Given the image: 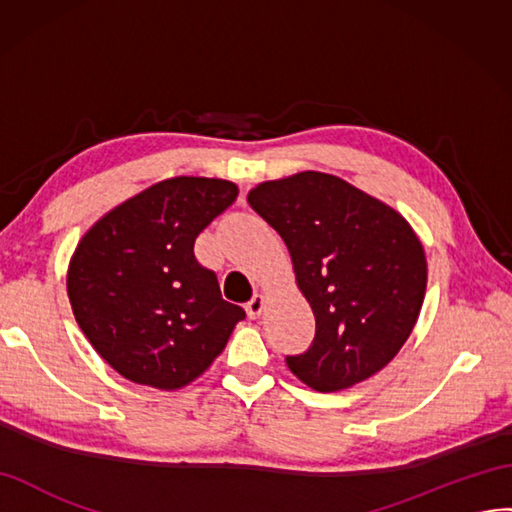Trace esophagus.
Returning <instances> with one entry per match:
<instances>
[{
    "mask_svg": "<svg viewBox=\"0 0 512 512\" xmlns=\"http://www.w3.org/2000/svg\"><path fill=\"white\" fill-rule=\"evenodd\" d=\"M245 310H247V316H250V319H258V316L262 314V310H265V297L254 295L250 301H247Z\"/></svg>",
    "mask_w": 512,
    "mask_h": 512,
    "instance_id": "obj_1",
    "label": "esophagus"
}]
</instances>
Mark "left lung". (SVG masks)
<instances>
[{"label":"left lung","instance_id":"1","mask_svg":"<svg viewBox=\"0 0 512 512\" xmlns=\"http://www.w3.org/2000/svg\"><path fill=\"white\" fill-rule=\"evenodd\" d=\"M247 202L284 239L316 319L308 351L286 357L290 372L338 392L390 364L426 290L424 247L407 219L323 172L260 183Z\"/></svg>","mask_w":512,"mask_h":512}]
</instances>
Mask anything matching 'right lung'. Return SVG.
<instances>
[{"label":"right lung","mask_w":512,"mask_h":512,"mask_svg":"<svg viewBox=\"0 0 512 512\" xmlns=\"http://www.w3.org/2000/svg\"><path fill=\"white\" fill-rule=\"evenodd\" d=\"M237 196L222 178H168L116 206L79 241L68 299L96 353L124 379L185 388L245 319L193 254L198 234Z\"/></svg>","instance_id":"add662e5"}]
</instances>
